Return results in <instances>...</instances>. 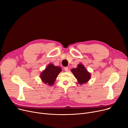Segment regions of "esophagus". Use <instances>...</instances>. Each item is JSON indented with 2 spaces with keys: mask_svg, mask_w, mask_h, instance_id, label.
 <instances>
[{
  "mask_svg": "<svg viewBox=\"0 0 128 128\" xmlns=\"http://www.w3.org/2000/svg\"><path fill=\"white\" fill-rule=\"evenodd\" d=\"M64 70H65V72H66L68 71V67H66V68H64Z\"/></svg>",
  "mask_w": 128,
  "mask_h": 128,
  "instance_id": "esophagus-1",
  "label": "esophagus"
}]
</instances>
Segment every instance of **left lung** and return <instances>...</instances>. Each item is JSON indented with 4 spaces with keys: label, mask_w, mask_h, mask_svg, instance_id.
<instances>
[{
    "label": "left lung",
    "mask_w": 128,
    "mask_h": 128,
    "mask_svg": "<svg viewBox=\"0 0 128 128\" xmlns=\"http://www.w3.org/2000/svg\"><path fill=\"white\" fill-rule=\"evenodd\" d=\"M71 72L77 79L79 84H82L86 83L90 79V73L86 69V68L82 64H78L77 65V68H72Z\"/></svg>",
    "instance_id": "obj_1"
}]
</instances>
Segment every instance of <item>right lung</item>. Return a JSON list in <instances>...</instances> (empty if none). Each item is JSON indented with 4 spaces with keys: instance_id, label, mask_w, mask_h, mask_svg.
<instances>
[{
    "instance_id": "add662e5",
    "label": "right lung",
    "mask_w": 128,
    "mask_h": 128,
    "mask_svg": "<svg viewBox=\"0 0 128 128\" xmlns=\"http://www.w3.org/2000/svg\"><path fill=\"white\" fill-rule=\"evenodd\" d=\"M62 71L60 67L56 66L53 64H49L46 69L40 74L42 82L49 86L53 85L59 73Z\"/></svg>"
}]
</instances>
